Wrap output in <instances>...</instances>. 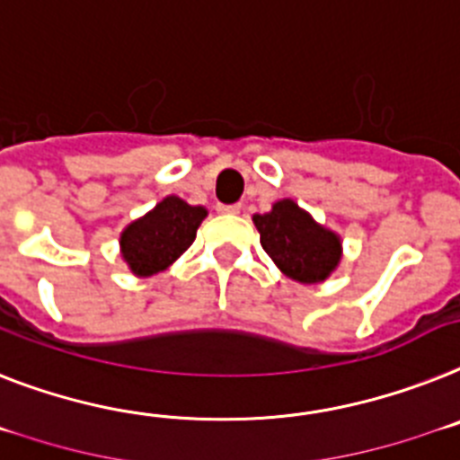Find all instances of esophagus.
<instances>
[{
	"label": "esophagus",
	"instance_id": "1",
	"mask_svg": "<svg viewBox=\"0 0 460 460\" xmlns=\"http://www.w3.org/2000/svg\"><path fill=\"white\" fill-rule=\"evenodd\" d=\"M217 212H222V215H238L241 206L238 203H234V206H217Z\"/></svg>",
	"mask_w": 460,
	"mask_h": 460
}]
</instances>
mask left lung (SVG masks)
<instances>
[{
  "mask_svg": "<svg viewBox=\"0 0 460 460\" xmlns=\"http://www.w3.org/2000/svg\"><path fill=\"white\" fill-rule=\"evenodd\" d=\"M261 248L292 280L314 285L325 280L341 261V238L320 226L295 200L273 203L271 212L254 215Z\"/></svg>",
  "mask_w": 460,
  "mask_h": 460,
  "instance_id": "obj_1",
  "label": "left lung"
}]
</instances>
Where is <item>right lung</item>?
I'll return each instance as SVG.
<instances>
[{"instance_id":"1","label":"right lung","mask_w":460,"mask_h":460,"mask_svg":"<svg viewBox=\"0 0 460 460\" xmlns=\"http://www.w3.org/2000/svg\"><path fill=\"white\" fill-rule=\"evenodd\" d=\"M208 210L189 206L177 196H165L145 217L130 222L121 234V257L135 276L165 271L194 243Z\"/></svg>"}]
</instances>
